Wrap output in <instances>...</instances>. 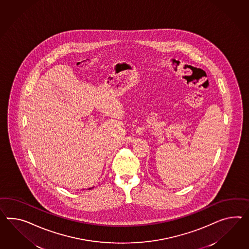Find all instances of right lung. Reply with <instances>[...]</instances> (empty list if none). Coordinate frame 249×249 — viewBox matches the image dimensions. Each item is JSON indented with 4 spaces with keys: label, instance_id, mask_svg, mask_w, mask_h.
I'll list each match as a JSON object with an SVG mask.
<instances>
[{
    "label": "right lung",
    "instance_id": "obj_1",
    "mask_svg": "<svg viewBox=\"0 0 249 249\" xmlns=\"http://www.w3.org/2000/svg\"><path fill=\"white\" fill-rule=\"evenodd\" d=\"M89 190H91V188H90Z\"/></svg>",
    "mask_w": 249,
    "mask_h": 249
}]
</instances>
